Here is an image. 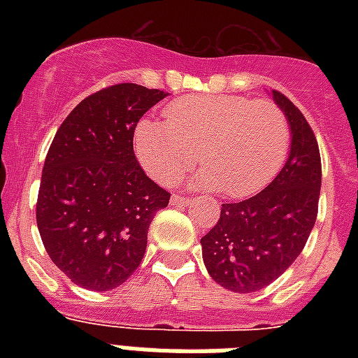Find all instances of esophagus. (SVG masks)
I'll return each instance as SVG.
<instances>
[{
    "instance_id": "1",
    "label": "esophagus",
    "mask_w": 358,
    "mask_h": 358,
    "mask_svg": "<svg viewBox=\"0 0 358 358\" xmlns=\"http://www.w3.org/2000/svg\"><path fill=\"white\" fill-rule=\"evenodd\" d=\"M173 204H176V206H185V204H189L191 199H187V196H180V195H173Z\"/></svg>"
}]
</instances>
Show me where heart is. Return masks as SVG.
<instances>
[{"label":"heart","instance_id":"obj_1","mask_svg":"<svg viewBox=\"0 0 358 358\" xmlns=\"http://www.w3.org/2000/svg\"><path fill=\"white\" fill-rule=\"evenodd\" d=\"M165 122L143 119L134 134L135 154L152 178L178 180L201 159L191 184L229 199L256 195L282 169L289 124L273 102L238 94H195L165 108Z\"/></svg>","mask_w":358,"mask_h":358}]
</instances>
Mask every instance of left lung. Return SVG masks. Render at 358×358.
Segmentation results:
<instances>
[{
	"mask_svg": "<svg viewBox=\"0 0 358 358\" xmlns=\"http://www.w3.org/2000/svg\"><path fill=\"white\" fill-rule=\"evenodd\" d=\"M271 94L292 131L288 159L258 195L223 204L217 224L201 239L210 277L236 294L277 280L305 249L317 217L322 157L316 135L288 98Z\"/></svg>",
	"mask_w": 358,
	"mask_h": 358,
	"instance_id": "8db88e82",
	"label": "left lung"
}]
</instances>
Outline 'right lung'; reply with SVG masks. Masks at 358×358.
Here are the masks:
<instances>
[{
	"label": "right lung",
	"mask_w": 358,
	"mask_h": 358,
	"mask_svg": "<svg viewBox=\"0 0 358 358\" xmlns=\"http://www.w3.org/2000/svg\"><path fill=\"white\" fill-rule=\"evenodd\" d=\"M167 96L119 83L87 96L53 137L42 169L36 227L52 262L81 288L108 292L139 267L152 219L171 193L134 154L141 117Z\"/></svg>",
	"instance_id": "obj_1"
}]
</instances>
